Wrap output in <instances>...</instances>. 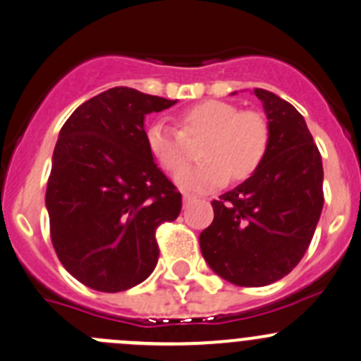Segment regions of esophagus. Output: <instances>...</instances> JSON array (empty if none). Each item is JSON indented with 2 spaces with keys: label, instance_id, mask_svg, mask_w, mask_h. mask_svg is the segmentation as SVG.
Listing matches in <instances>:
<instances>
[{
  "label": "esophagus",
  "instance_id": "34e87169",
  "mask_svg": "<svg viewBox=\"0 0 361 361\" xmlns=\"http://www.w3.org/2000/svg\"><path fill=\"white\" fill-rule=\"evenodd\" d=\"M192 201H195L194 195H190V194H183V206H188V204H190Z\"/></svg>",
  "mask_w": 361,
  "mask_h": 361
}]
</instances>
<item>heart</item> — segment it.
Instances as JSON below:
<instances>
[{
	"instance_id": "obj_1",
	"label": "heart",
	"mask_w": 361,
	"mask_h": 361,
	"mask_svg": "<svg viewBox=\"0 0 361 361\" xmlns=\"http://www.w3.org/2000/svg\"><path fill=\"white\" fill-rule=\"evenodd\" d=\"M180 127L155 121L146 128V145L153 159L167 171L183 165L184 137L204 135L197 166L181 168L174 174L178 187L188 192H209L227 181H243L261 167L269 146L266 118L255 111H240L233 104L206 100L180 116Z\"/></svg>"
}]
</instances>
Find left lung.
Listing matches in <instances>:
<instances>
[{"mask_svg":"<svg viewBox=\"0 0 361 361\" xmlns=\"http://www.w3.org/2000/svg\"><path fill=\"white\" fill-rule=\"evenodd\" d=\"M269 127L261 167L213 201L199 234L204 261L224 281L261 288L281 281L309 248L323 209V160L302 114L255 87Z\"/></svg>","mask_w":361,"mask_h":361,"instance_id":"obj_1","label":"left lung"}]
</instances>
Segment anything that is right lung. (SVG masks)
<instances>
[{
	"label": "right lung",
	"mask_w": 361,
	"mask_h": 361,
	"mask_svg": "<svg viewBox=\"0 0 361 361\" xmlns=\"http://www.w3.org/2000/svg\"><path fill=\"white\" fill-rule=\"evenodd\" d=\"M178 100L116 86L77 107L59 130L45 208L58 259L102 293L141 284L159 261L157 227L181 212V194L157 167L145 118Z\"/></svg>",
	"instance_id": "right-lung-1"
}]
</instances>
